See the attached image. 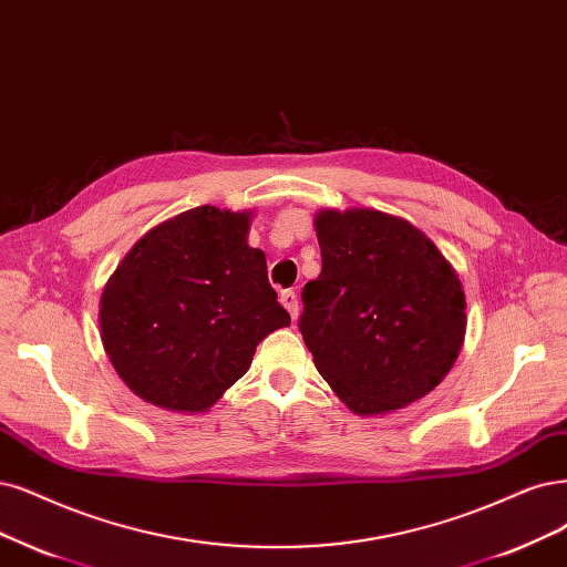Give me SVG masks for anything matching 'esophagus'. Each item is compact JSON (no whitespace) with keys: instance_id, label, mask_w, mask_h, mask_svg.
Listing matches in <instances>:
<instances>
[{"instance_id":"1","label":"esophagus","mask_w":567,"mask_h":567,"mask_svg":"<svg viewBox=\"0 0 567 567\" xmlns=\"http://www.w3.org/2000/svg\"><path fill=\"white\" fill-rule=\"evenodd\" d=\"M280 303L287 308V312L291 316V320L299 318V299H297V291L285 289L280 295Z\"/></svg>"}]
</instances>
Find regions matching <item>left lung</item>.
Listing matches in <instances>:
<instances>
[{"instance_id": "obj_1", "label": "left lung", "mask_w": 567, "mask_h": 567, "mask_svg": "<svg viewBox=\"0 0 567 567\" xmlns=\"http://www.w3.org/2000/svg\"><path fill=\"white\" fill-rule=\"evenodd\" d=\"M322 272L303 287L299 331L322 379L360 415L388 413L442 383L465 339L453 266L406 219L324 209Z\"/></svg>"}]
</instances>
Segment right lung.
<instances>
[{
	"label": "right lung",
	"mask_w": 567,
	"mask_h": 567,
	"mask_svg": "<svg viewBox=\"0 0 567 567\" xmlns=\"http://www.w3.org/2000/svg\"><path fill=\"white\" fill-rule=\"evenodd\" d=\"M247 230V213L186 209L152 228L104 287L102 346L144 402L209 409L245 375L259 341L289 327Z\"/></svg>",
	"instance_id": "obj_1"
}]
</instances>
